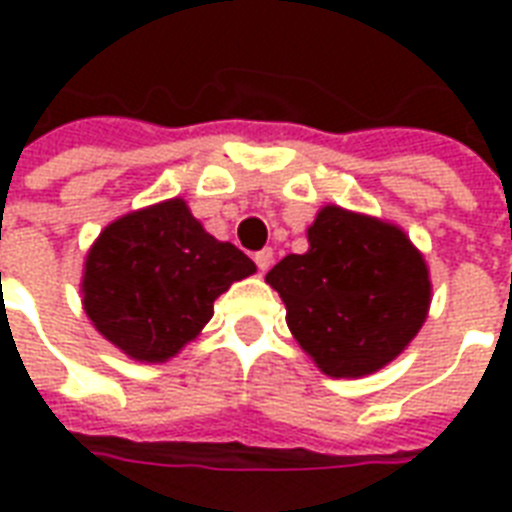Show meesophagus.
I'll return each mask as SVG.
<instances>
[{"label": "esophagus", "mask_w": 512, "mask_h": 512, "mask_svg": "<svg viewBox=\"0 0 512 512\" xmlns=\"http://www.w3.org/2000/svg\"><path fill=\"white\" fill-rule=\"evenodd\" d=\"M255 263H257V268H260V273L268 271V268L273 265V249L271 247L260 249V252L255 255Z\"/></svg>", "instance_id": "34e87169"}]
</instances>
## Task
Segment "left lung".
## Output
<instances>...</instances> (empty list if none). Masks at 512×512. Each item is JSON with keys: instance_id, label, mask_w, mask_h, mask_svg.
Instances as JSON below:
<instances>
[{"instance_id": "1", "label": "left lung", "mask_w": 512, "mask_h": 512, "mask_svg": "<svg viewBox=\"0 0 512 512\" xmlns=\"http://www.w3.org/2000/svg\"><path fill=\"white\" fill-rule=\"evenodd\" d=\"M308 244L265 276L287 305L292 335L329 377L377 372L428 316L425 260L396 225L340 207L321 209Z\"/></svg>"}]
</instances>
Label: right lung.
Returning a JSON list of instances; mask_svg holds the SVG:
<instances>
[{"label": "right lung", "mask_w": 512, "mask_h": 512, "mask_svg": "<svg viewBox=\"0 0 512 512\" xmlns=\"http://www.w3.org/2000/svg\"><path fill=\"white\" fill-rule=\"evenodd\" d=\"M255 263L209 236L183 199L119 217L100 233L84 265V308L116 348L164 361L199 335L212 305Z\"/></svg>", "instance_id": "right-lung-1"}]
</instances>
